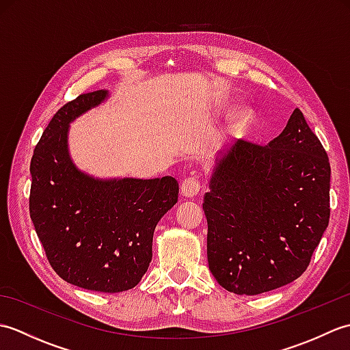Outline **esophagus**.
<instances>
[{"label":"esophagus","instance_id":"obj_1","mask_svg":"<svg viewBox=\"0 0 350 350\" xmlns=\"http://www.w3.org/2000/svg\"><path fill=\"white\" fill-rule=\"evenodd\" d=\"M200 189H202V183H200V179L197 176L187 177V179L182 182V187H180L182 196L188 197V198L196 197L200 192Z\"/></svg>","mask_w":350,"mask_h":350}]
</instances>
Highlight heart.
Listing matches in <instances>:
<instances>
[{
    "label": "heart",
    "mask_w": 350,
    "mask_h": 350,
    "mask_svg": "<svg viewBox=\"0 0 350 350\" xmlns=\"http://www.w3.org/2000/svg\"><path fill=\"white\" fill-rule=\"evenodd\" d=\"M254 109L250 108V107H241L237 108L232 118H230V129L236 133H247L252 123H254Z\"/></svg>",
    "instance_id": "b5f03b06"
}]
</instances>
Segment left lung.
I'll use <instances>...</instances> for the list:
<instances>
[{"instance_id":"8db88e82","label":"left lung","mask_w":350,"mask_h":350,"mask_svg":"<svg viewBox=\"0 0 350 350\" xmlns=\"http://www.w3.org/2000/svg\"><path fill=\"white\" fill-rule=\"evenodd\" d=\"M329 159L296 108L267 146L239 139L217 158L203 209L207 262L236 295L299 278L329 222Z\"/></svg>"}]
</instances>
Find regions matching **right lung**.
Instances as JSON below:
<instances>
[{"instance_id":"obj_1","label":"right lung","mask_w":350,"mask_h":350,"mask_svg":"<svg viewBox=\"0 0 350 350\" xmlns=\"http://www.w3.org/2000/svg\"><path fill=\"white\" fill-rule=\"evenodd\" d=\"M79 94L43 131L29 173V217L49 263L73 286L103 293L135 287L152 262L153 232L177 203L179 183L162 179H94L78 170L69 124L108 98Z\"/></svg>"}]
</instances>
